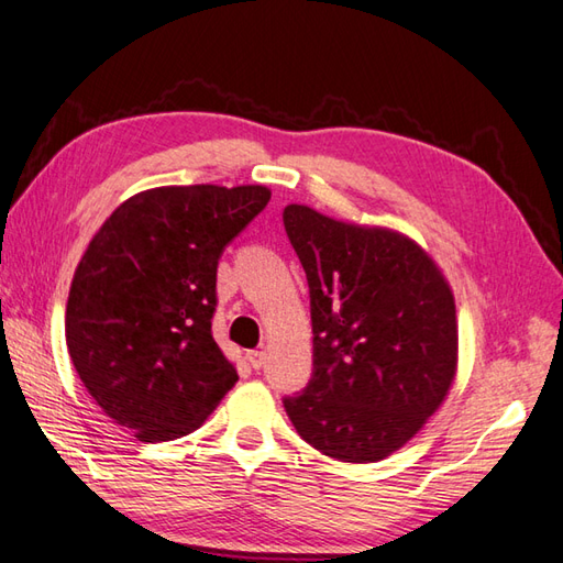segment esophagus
I'll return each mask as SVG.
<instances>
[{
  "label": "esophagus",
  "instance_id": "esophagus-1",
  "mask_svg": "<svg viewBox=\"0 0 563 563\" xmlns=\"http://www.w3.org/2000/svg\"><path fill=\"white\" fill-rule=\"evenodd\" d=\"M245 358H249L251 367L260 369L265 365V351H249V353H245Z\"/></svg>",
  "mask_w": 563,
  "mask_h": 563
}]
</instances>
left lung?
<instances>
[{"mask_svg": "<svg viewBox=\"0 0 563 563\" xmlns=\"http://www.w3.org/2000/svg\"><path fill=\"white\" fill-rule=\"evenodd\" d=\"M306 269L312 377L286 396L296 432L324 456L375 463L416 437L456 377L454 294L416 241L286 205Z\"/></svg>", "mask_w": 563, "mask_h": 563, "instance_id": "obj_1", "label": "left lung"}]
</instances>
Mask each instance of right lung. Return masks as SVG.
<instances>
[{
	"label": "right lung",
	"mask_w": 563,
	"mask_h": 563,
	"mask_svg": "<svg viewBox=\"0 0 563 563\" xmlns=\"http://www.w3.org/2000/svg\"><path fill=\"white\" fill-rule=\"evenodd\" d=\"M265 186H162L92 236L66 303V346L104 413L141 442L200 428L239 375L212 339L217 265L269 202Z\"/></svg>",
	"instance_id": "1"
}]
</instances>
